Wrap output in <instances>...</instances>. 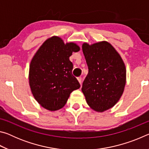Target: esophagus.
Returning a JSON list of instances; mask_svg holds the SVG:
<instances>
[{"instance_id": "34e87169", "label": "esophagus", "mask_w": 149, "mask_h": 149, "mask_svg": "<svg viewBox=\"0 0 149 149\" xmlns=\"http://www.w3.org/2000/svg\"><path fill=\"white\" fill-rule=\"evenodd\" d=\"M77 80H78V81H79V84L81 85V83H82V78H81V77H79L77 78Z\"/></svg>"}]
</instances>
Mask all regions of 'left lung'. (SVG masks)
<instances>
[{"instance_id":"left-lung-1","label":"left lung","mask_w":149,"mask_h":149,"mask_svg":"<svg viewBox=\"0 0 149 149\" xmlns=\"http://www.w3.org/2000/svg\"><path fill=\"white\" fill-rule=\"evenodd\" d=\"M89 72L81 91L87 103L97 112H104L116 104L124 91L126 69L123 60L107 41L82 45Z\"/></svg>"}]
</instances>
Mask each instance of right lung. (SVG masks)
I'll return each mask as SVG.
<instances>
[{"label": "right lung", "instance_id": "obj_1", "mask_svg": "<svg viewBox=\"0 0 149 149\" xmlns=\"http://www.w3.org/2000/svg\"><path fill=\"white\" fill-rule=\"evenodd\" d=\"M79 47L64 43L59 37L47 39L33 57L29 65V83L35 99L45 109L58 110L64 107L70 93L80 87L72 75V52Z\"/></svg>", "mask_w": 149, "mask_h": 149}]
</instances>
